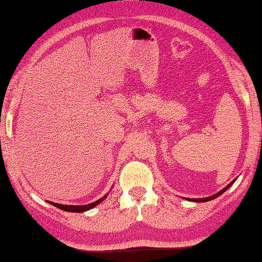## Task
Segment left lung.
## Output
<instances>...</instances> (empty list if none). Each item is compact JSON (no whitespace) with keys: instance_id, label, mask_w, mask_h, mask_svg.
Wrapping results in <instances>:
<instances>
[{"instance_id":"8db88e82","label":"left lung","mask_w":262,"mask_h":262,"mask_svg":"<svg viewBox=\"0 0 262 262\" xmlns=\"http://www.w3.org/2000/svg\"><path fill=\"white\" fill-rule=\"evenodd\" d=\"M236 180V179H234ZM234 180L233 181H231V183H230L227 187H224L223 189H221L219 193H216V194H214V195H211V196H208V198H202V199H188V198H184L185 200H188V201H193V202H207V201H210V200H214V199H216V198H219L220 195H222L223 194L225 190H227L230 186H231L233 183H234Z\"/></svg>"}]
</instances>
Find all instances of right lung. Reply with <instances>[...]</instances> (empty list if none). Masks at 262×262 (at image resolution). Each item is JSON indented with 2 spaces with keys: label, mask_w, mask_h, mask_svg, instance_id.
Returning <instances> with one entry per match:
<instances>
[{
  "label": "right lung",
  "mask_w": 262,
  "mask_h": 262,
  "mask_svg": "<svg viewBox=\"0 0 262 262\" xmlns=\"http://www.w3.org/2000/svg\"><path fill=\"white\" fill-rule=\"evenodd\" d=\"M106 198H107V194L104 195L103 198H100L99 200H97L92 203H89V205H84V206H72V205L68 206V205H60V203H55V202H51V201H47V202L51 203L52 206L59 208V209H61V210L70 211V212H83V211L90 210L94 207H96L97 205H99V203L103 202Z\"/></svg>",
  "instance_id": "right-lung-1"
}]
</instances>
